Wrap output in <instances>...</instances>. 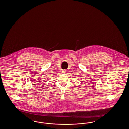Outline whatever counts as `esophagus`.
<instances>
[{
	"instance_id": "esophagus-1",
	"label": "esophagus",
	"mask_w": 129,
	"mask_h": 129,
	"mask_svg": "<svg viewBox=\"0 0 129 129\" xmlns=\"http://www.w3.org/2000/svg\"><path fill=\"white\" fill-rule=\"evenodd\" d=\"M67 71L65 70H62V73H66V72H67Z\"/></svg>"
}]
</instances>
